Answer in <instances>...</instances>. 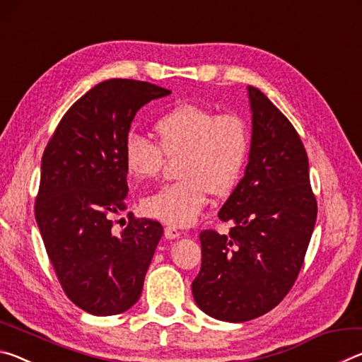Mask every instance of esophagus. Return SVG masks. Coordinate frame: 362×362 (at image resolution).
<instances>
[{"label":"esophagus","instance_id":"1","mask_svg":"<svg viewBox=\"0 0 362 362\" xmlns=\"http://www.w3.org/2000/svg\"><path fill=\"white\" fill-rule=\"evenodd\" d=\"M182 235V233L175 228V226H166L164 228V236H166V240H177Z\"/></svg>","mask_w":362,"mask_h":362}]
</instances>
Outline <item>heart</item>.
<instances>
[{
  "label": "heart",
  "mask_w": 362,
  "mask_h": 362,
  "mask_svg": "<svg viewBox=\"0 0 362 362\" xmlns=\"http://www.w3.org/2000/svg\"><path fill=\"white\" fill-rule=\"evenodd\" d=\"M159 145L139 134L122 144V158L137 180L156 177L169 158L183 156L182 180L146 194V216L175 226L196 222L209 203V194H230L246 169L250 151L247 121L236 113H217L196 103H183L156 121Z\"/></svg>",
  "instance_id": "heart-1"
}]
</instances>
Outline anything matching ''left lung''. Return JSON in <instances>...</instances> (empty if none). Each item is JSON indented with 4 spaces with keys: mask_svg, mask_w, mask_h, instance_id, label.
<instances>
[{
    "mask_svg": "<svg viewBox=\"0 0 362 362\" xmlns=\"http://www.w3.org/2000/svg\"><path fill=\"white\" fill-rule=\"evenodd\" d=\"M252 140L244 177L218 211L228 235L199 233L196 305L220 321L268 313L296 283L315 230L317 204L308 156L291 121L249 86Z\"/></svg>",
    "mask_w": 362,
    "mask_h": 362,
    "instance_id": "8db88e82",
    "label": "left lung"
}]
</instances>
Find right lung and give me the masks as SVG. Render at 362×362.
<instances>
[{"mask_svg":"<svg viewBox=\"0 0 362 362\" xmlns=\"http://www.w3.org/2000/svg\"><path fill=\"white\" fill-rule=\"evenodd\" d=\"M169 94L136 79L102 81L73 103L42 153L36 223L60 286L86 313L119 315L142 293L163 226L129 212L113 235L129 189L122 144L139 110Z\"/></svg>","mask_w":362,"mask_h":362,"instance_id":"1","label":"right lung"}]
</instances>
